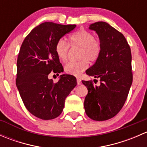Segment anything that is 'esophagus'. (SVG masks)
Returning a JSON list of instances; mask_svg holds the SVG:
<instances>
[{
  "label": "esophagus",
  "instance_id": "obj_1",
  "mask_svg": "<svg viewBox=\"0 0 147 147\" xmlns=\"http://www.w3.org/2000/svg\"><path fill=\"white\" fill-rule=\"evenodd\" d=\"M77 83H78V84H80L81 83V80L79 78H77Z\"/></svg>",
  "mask_w": 147,
  "mask_h": 147
}]
</instances>
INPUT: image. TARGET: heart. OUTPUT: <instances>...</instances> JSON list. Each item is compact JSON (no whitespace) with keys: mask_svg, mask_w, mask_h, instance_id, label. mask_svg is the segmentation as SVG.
I'll use <instances>...</instances> for the list:
<instances>
[{"mask_svg":"<svg viewBox=\"0 0 147 147\" xmlns=\"http://www.w3.org/2000/svg\"><path fill=\"white\" fill-rule=\"evenodd\" d=\"M69 43L72 47H78L79 59L78 62H70L65 65V71L69 75L78 76L88 67V61L94 62L98 58L101 51V45L91 32L81 29L69 36ZM55 51L59 60L66 61L67 58L69 45L64 39H60L56 42Z\"/></svg>","mask_w":147,"mask_h":147,"instance_id":"1","label":"heart"}]
</instances>
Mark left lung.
Returning <instances> with one entry per match:
<instances>
[{
	"label": "left lung",
	"instance_id": "1",
	"mask_svg": "<svg viewBox=\"0 0 147 147\" xmlns=\"http://www.w3.org/2000/svg\"><path fill=\"white\" fill-rule=\"evenodd\" d=\"M89 29L98 35L101 51L86 74L100 79V85L82 81L88 90L84 107L90 119L105 121L121 110L128 96L132 83L131 49L124 35L105 22L92 23Z\"/></svg>",
	"mask_w": 147,
	"mask_h": 147
}]
</instances>
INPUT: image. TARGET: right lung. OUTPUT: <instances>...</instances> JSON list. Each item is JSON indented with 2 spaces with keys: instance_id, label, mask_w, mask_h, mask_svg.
<instances>
[{
  "instance_id": "add662e5",
  "label": "right lung",
  "mask_w": 147,
  "mask_h": 147,
  "mask_svg": "<svg viewBox=\"0 0 147 147\" xmlns=\"http://www.w3.org/2000/svg\"><path fill=\"white\" fill-rule=\"evenodd\" d=\"M76 27L45 22L31 30L22 43L17 60L16 86L26 109L41 119L62 113L66 97L77 85L73 75H62L58 82L49 79L51 72H63L55 51L56 42Z\"/></svg>"
}]
</instances>
